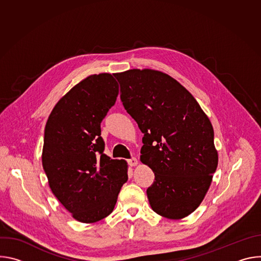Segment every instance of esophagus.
<instances>
[{
    "instance_id": "obj_1",
    "label": "esophagus",
    "mask_w": 261,
    "mask_h": 261,
    "mask_svg": "<svg viewBox=\"0 0 261 261\" xmlns=\"http://www.w3.org/2000/svg\"><path fill=\"white\" fill-rule=\"evenodd\" d=\"M128 163H129L130 166L133 167V166H136L138 164V160L136 158H131L130 160H128Z\"/></svg>"
}]
</instances>
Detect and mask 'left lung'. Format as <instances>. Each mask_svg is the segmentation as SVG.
<instances>
[{"mask_svg":"<svg viewBox=\"0 0 261 261\" xmlns=\"http://www.w3.org/2000/svg\"><path fill=\"white\" fill-rule=\"evenodd\" d=\"M115 76L125 109L143 133L140 161L155 173L146 190L151 207L171 220L189 216L218 166L210 119L192 94L164 72L131 69Z\"/></svg>","mask_w":261,"mask_h":261,"instance_id":"8db88e82","label":"left lung"}]
</instances>
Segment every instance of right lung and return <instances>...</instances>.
<instances>
[{"mask_svg": "<svg viewBox=\"0 0 261 261\" xmlns=\"http://www.w3.org/2000/svg\"><path fill=\"white\" fill-rule=\"evenodd\" d=\"M118 95L110 73L93 74L58 101L46 122L42 166L49 188L82 223L98 222L113 212L128 179L127 162L105 155L101 137V122Z\"/></svg>", "mask_w": 261, "mask_h": 261, "instance_id": "obj_1", "label": "right lung"}]
</instances>
